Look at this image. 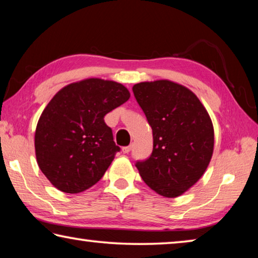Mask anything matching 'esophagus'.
<instances>
[{
  "label": "esophagus",
  "instance_id": "1",
  "mask_svg": "<svg viewBox=\"0 0 258 258\" xmlns=\"http://www.w3.org/2000/svg\"><path fill=\"white\" fill-rule=\"evenodd\" d=\"M132 150V146H127V147H123L121 148V151L124 152V154H128V152Z\"/></svg>",
  "mask_w": 258,
  "mask_h": 258
}]
</instances>
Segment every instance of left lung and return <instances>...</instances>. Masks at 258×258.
<instances>
[{"label": "left lung", "instance_id": "left-lung-1", "mask_svg": "<svg viewBox=\"0 0 258 258\" xmlns=\"http://www.w3.org/2000/svg\"><path fill=\"white\" fill-rule=\"evenodd\" d=\"M133 93L154 137L150 157L135 166L150 189L166 198L178 197L203 176L211 161V117L194 92L171 81L139 83Z\"/></svg>", "mask_w": 258, "mask_h": 258}]
</instances>
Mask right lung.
Wrapping results in <instances>:
<instances>
[{
    "label": "right lung",
    "instance_id": "obj_1",
    "mask_svg": "<svg viewBox=\"0 0 258 258\" xmlns=\"http://www.w3.org/2000/svg\"><path fill=\"white\" fill-rule=\"evenodd\" d=\"M130 99L124 85L89 78L64 86L47 103L35 132L42 173L66 194H78L101 180L120 150L104 116Z\"/></svg>",
    "mask_w": 258,
    "mask_h": 258
}]
</instances>
